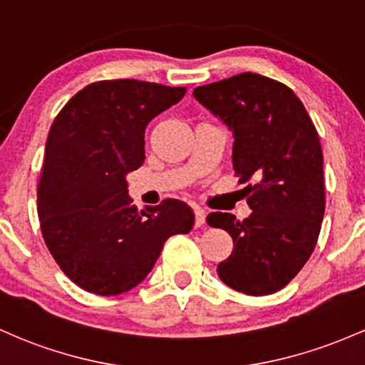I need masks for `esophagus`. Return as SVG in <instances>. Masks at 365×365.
Instances as JSON below:
<instances>
[{
    "instance_id": "34e87169",
    "label": "esophagus",
    "mask_w": 365,
    "mask_h": 365,
    "mask_svg": "<svg viewBox=\"0 0 365 365\" xmlns=\"http://www.w3.org/2000/svg\"><path fill=\"white\" fill-rule=\"evenodd\" d=\"M194 213H195V227H202L204 223H206V213H204V210L202 207L195 206Z\"/></svg>"
}]
</instances>
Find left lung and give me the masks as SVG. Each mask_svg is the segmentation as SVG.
Returning a JSON list of instances; mask_svg holds the SVG:
<instances>
[{
    "label": "left lung",
    "instance_id": "obj_1",
    "mask_svg": "<svg viewBox=\"0 0 365 365\" xmlns=\"http://www.w3.org/2000/svg\"><path fill=\"white\" fill-rule=\"evenodd\" d=\"M194 97L232 131L235 175L253 180L244 187L253 210L247 218H206L234 239L218 277L244 294L275 293L302 270L319 239L326 189L317 130L291 88L253 72L197 86Z\"/></svg>",
    "mask_w": 365,
    "mask_h": 365
}]
</instances>
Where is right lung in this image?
Returning a JSON list of instances; mask_svg holds the SVG:
<instances>
[{"instance_id":"add662e5","label":"right lung","mask_w":365,"mask_h":365,"mask_svg":"<svg viewBox=\"0 0 365 365\" xmlns=\"http://www.w3.org/2000/svg\"><path fill=\"white\" fill-rule=\"evenodd\" d=\"M185 91L135 79L98 81L76 93L51 124L38 185L41 232L63 274L88 293L130 291L164 242L194 227V211L178 199L138 213L126 182L145 159V126Z\"/></svg>"}]
</instances>
